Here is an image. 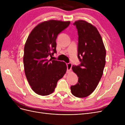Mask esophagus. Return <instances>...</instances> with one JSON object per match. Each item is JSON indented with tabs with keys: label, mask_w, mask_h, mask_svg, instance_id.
Listing matches in <instances>:
<instances>
[{
	"label": "esophagus",
	"mask_w": 125,
	"mask_h": 125,
	"mask_svg": "<svg viewBox=\"0 0 125 125\" xmlns=\"http://www.w3.org/2000/svg\"><path fill=\"white\" fill-rule=\"evenodd\" d=\"M67 71H68V73H69V71H70L71 70L72 64L71 63H67Z\"/></svg>",
	"instance_id": "34e87169"
}]
</instances>
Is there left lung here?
Returning <instances> with one entry per match:
<instances>
[{
    "label": "left lung",
    "mask_w": 125,
    "mask_h": 125,
    "mask_svg": "<svg viewBox=\"0 0 125 125\" xmlns=\"http://www.w3.org/2000/svg\"><path fill=\"white\" fill-rule=\"evenodd\" d=\"M73 24L78 30V56L81 64L72 67L78 82L70 89L73 95L82 98L90 95L99 84L106 63V49L95 26L82 20L75 21Z\"/></svg>",
    "instance_id": "left-lung-1"
}]
</instances>
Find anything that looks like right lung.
<instances>
[{
    "instance_id": "obj_1",
    "label": "right lung",
    "mask_w": 125,
    "mask_h": 125,
    "mask_svg": "<svg viewBox=\"0 0 125 125\" xmlns=\"http://www.w3.org/2000/svg\"><path fill=\"white\" fill-rule=\"evenodd\" d=\"M70 23L56 20L42 22L32 30L26 40L23 55L24 72L31 89L39 95L52 94L58 81L66 73L65 62L48 60L47 57L57 52V37Z\"/></svg>"
}]
</instances>
